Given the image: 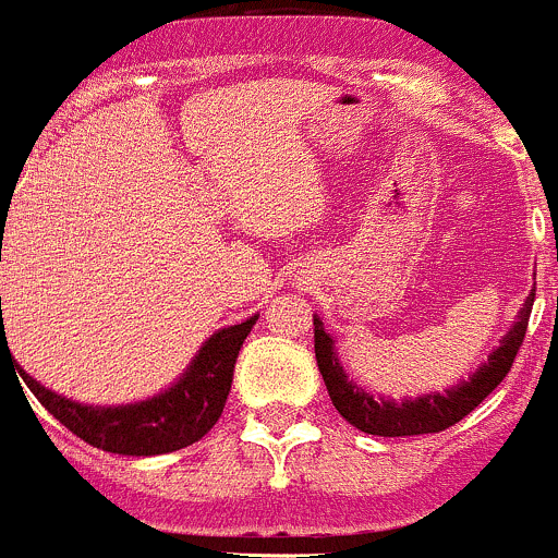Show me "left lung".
I'll list each match as a JSON object with an SVG mask.
<instances>
[{"instance_id": "obj_1", "label": "left lung", "mask_w": 558, "mask_h": 558, "mask_svg": "<svg viewBox=\"0 0 558 558\" xmlns=\"http://www.w3.org/2000/svg\"><path fill=\"white\" fill-rule=\"evenodd\" d=\"M532 303L534 290L523 301V308L518 312V319L505 333L501 344L490 352L488 361L472 377L442 390V393H426L401 401L385 399V396L374 399L372 393L357 388L339 363L333 339H330V333H325L323 319L314 314V355H317V366L330 401L347 423H352L357 432L374 434V437H415V434L445 432V428L464 421L469 412L507 377L523 344V336H526Z\"/></svg>"}]
</instances>
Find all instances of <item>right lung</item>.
Returning <instances> with one entry per match:
<instances>
[{"mask_svg": "<svg viewBox=\"0 0 558 558\" xmlns=\"http://www.w3.org/2000/svg\"><path fill=\"white\" fill-rule=\"evenodd\" d=\"M255 323L257 314L244 319V323L217 330L197 350L195 361L186 366L179 383L170 385L162 393L151 396V399L135 401V404H78V401L64 399V396L48 390L46 385H40L26 372L19 374L26 388L35 393V399L62 426H68L75 437L89 442L92 448L119 456L173 453V450H181L206 437L214 423L219 421L225 401H228L230 385H233L235 357H239L241 344H244ZM2 350H8L4 328L0 333V355Z\"/></svg>", "mask_w": 558, "mask_h": 558, "instance_id": "obj_1", "label": "right lung"}]
</instances>
